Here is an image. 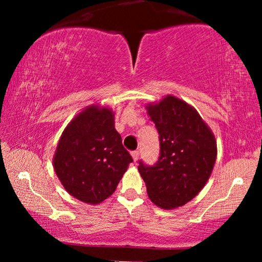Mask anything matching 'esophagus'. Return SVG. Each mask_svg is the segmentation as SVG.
Instances as JSON below:
<instances>
[{"instance_id": "esophagus-1", "label": "esophagus", "mask_w": 262, "mask_h": 262, "mask_svg": "<svg viewBox=\"0 0 262 262\" xmlns=\"http://www.w3.org/2000/svg\"><path fill=\"white\" fill-rule=\"evenodd\" d=\"M132 157H133V159H134V162H136L140 157V152L137 151V150H135V151H132Z\"/></svg>"}]
</instances>
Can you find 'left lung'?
<instances>
[{
	"label": "left lung",
	"mask_w": 262,
	"mask_h": 262,
	"mask_svg": "<svg viewBox=\"0 0 262 262\" xmlns=\"http://www.w3.org/2000/svg\"><path fill=\"white\" fill-rule=\"evenodd\" d=\"M158 132L159 157L154 165L139 161V172L155 205L181 207L209 179L217 148L212 134L192 106L173 96L147 106Z\"/></svg>",
	"instance_id": "obj_1"
}]
</instances>
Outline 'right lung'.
I'll return each instance as SVG.
<instances>
[{
    "label": "right lung",
    "instance_id": "add662e5",
    "mask_svg": "<svg viewBox=\"0 0 262 262\" xmlns=\"http://www.w3.org/2000/svg\"><path fill=\"white\" fill-rule=\"evenodd\" d=\"M133 162L114 128V115L92 105L70 121L54 155V170L66 190L90 205L114 193Z\"/></svg>",
    "mask_w": 262,
    "mask_h": 262
}]
</instances>
